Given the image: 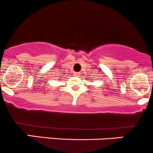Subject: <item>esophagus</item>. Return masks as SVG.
<instances>
[{"mask_svg":"<svg viewBox=\"0 0 153 153\" xmlns=\"http://www.w3.org/2000/svg\"><path fill=\"white\" fill-rule=\"evenodd\" d=\"M80 73H79V72H76V73H74V76H80Z\"/></svg>","mask_w":153,"mask_h":153,"instance_id":"esophagus-1","label":"esophagus"}]
</instances>
